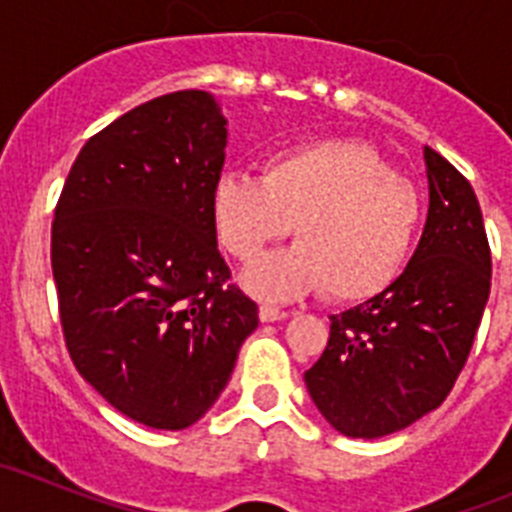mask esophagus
<instances>
[{"label": "esophagus", "instance_id": "1", "mask_svg": "<svg viewBox=\"0 0 512 512\" xmlns=\"http://www.w3.org/2000/svg\"><path fill=\"white\" fill-rule=\"evenodd\" d=\"M287 315H289V312L282 310V307H274V305H261L259 307L261 323H277V320H284Z\"/></svg>", "mask_w": 512, "mask_h": 512}]
</instances>
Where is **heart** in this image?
<instances>
[{
	"instance_id": "b5f03b06",
	"label": "heart",
	"mask_w": 512,
	"mask_h": 512,
	"mask_svg": "<svg viewBox=\"0 0 512 512\" xmlns=\"http://www.w3.org/2000/svg\"><path fill=\"white\" fill-rule=\"evenodd\" d=\"M223 246L251 264L295 223L297 246L246 274L259 297L287 300L323 287L359 302L390 287L413 251L423 217L420 194L356 140H318L274 156L264 176L228 171L212 189Z\"/></svg>"
}]
</instances>
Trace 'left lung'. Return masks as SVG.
<instances>
[{"mask_svg": "<svg viewBox=\"0 0 512 512\" xmlns=\"http://www.w3.org/2000/svg\"><path fill=\"white\" fill-rule=\"evenodd\" d=\"M428 220L390 287L330 315V338L307 392L338 433L382 438L446 400L490 297V246L472 184L423 148Z\"/></svg>", "mask_w": 512, "mask_h": 512, "instance_id": "obj_1", "label": "left lung"}]
</instances>
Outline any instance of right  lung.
Returning <instances> with one entry per match:
<instances>
[{"mask_svg":"<svg viewBox=\"0 0 512 512\" xmlns=\"http://www.w3.org/2000/svg\"><path fill=\"white\" fill-rule=\"evenodd\" d=\"M228 120L210 92L156 97L87 140L51 238L63 336L122 415L182 431L225 390L259 307L217 248Z\"/></svg>","mask_w":512,"mask_h":512,"instance_id":"right-lung-1","label":"right lung"}]
</instances>
